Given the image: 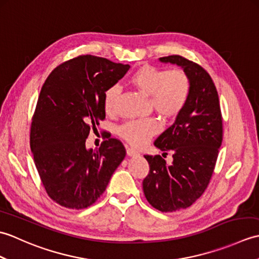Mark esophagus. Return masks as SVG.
Wrapping results in <instances>:
<instances>
[{
  "label": "esophagus",
  "instance_id": "1",
  "mask_svg": "<svg viewBox=\"0 0 259 259\" xmlns=\"http://www.w3.org/2000/svg\"><path fill=\"white\" fill-rule=\"evenodd\" d=\"M126 155L130 157H135V156H139V152L136 149H134V148H128V149H126Z\"/></svg>",
  "mask_w": 259,
  "mask_h": 259
}]
</instances>
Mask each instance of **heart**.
Instances as JSON below:
<instances>
[{"label": "heart", "mask_w": 259, "mask_h": 259, "mask_svg": "<svg viewBox=\"0 0 259 259\" xmlns=\"http://www.w3.org/2000/svg\"><path fill=\"white\" fill-rule=\"evenodd\" d=\"M129 83L142 95L149 97L150 106L164 119L179 115L188 102L191 82L183 70H166L153 65H144L130 76ZM120 89L110 87L104 92L103 106L107 113H113L118 103ZM160 122L153 117L133 119L121 124L120 137L133 146L139 147L160 131Z\"/></svg>", "instance_id": "heart-1"}]
</instances>
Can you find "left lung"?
Returning a JSON list of instances; mask_svg holds the SVG:
<instances>
[{"label":"left lung","mask_w":259,"mask_h":259,"mask_svg":"<svg viewBox=\"0 0 259 259\" xmlns=\"http://www.w3.org/2000/svg\"><path fill=\"white\" fill-rule=\"evenodd\" d=\"M159 60L179 65L191 82L183 112L155 141L158 149L172 151V163L145 155L150 167L142 181L147 200L158 210L172 212L190 207L207 189L223 141V118L217 89L205 69L177 54Z\"/></svg>","instance_id":"obj_1"}]
</instances>
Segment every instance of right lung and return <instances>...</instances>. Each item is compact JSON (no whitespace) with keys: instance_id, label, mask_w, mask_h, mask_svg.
Wrapping results in <instances>:
<instances>
[{"instance_id":"right-lung-1","label":"right lung","mask_w":259,"mask_h":259,"mask_svg":"<svg viewBox=\"0 0 259 259\" xmlns=\"http://www.w3.org/2000/svg\"><path fill=\"white\" fill-rule=\"evenodd\" d=\"M129 64L87 54L65 61L42 85L32 118L30 146L43 187L53 201L84 209L100 197L125 157L122 142L104 140L96 150L85 139L106 118L104 92Z\"/></svg>"}]
</instances>
